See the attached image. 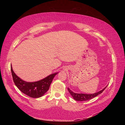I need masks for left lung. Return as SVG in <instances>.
<instances>
[{"label":"left lung","instance_id":"obj_1","mask_svg":"<svg viewBox=\"0 0 125 125\" xmlns=\"http://www.w3.org/2000/svg\"><path fill=\"white\" fill-rule=\"evenodd\" d=\"M107 86H106L103 89H102L101 91H100L99 92H98L97 93H95L93 94L75 93L71 91L69 87H68V90L69 93L70 94L72 95V96L75 100H76L77 101H86V100H90V99L95 97V96H97L98 94H101L103 92V91L105 90V89L106 88Z\"/></svg>","mask_w":125,"mask_h":125}]
</instances>
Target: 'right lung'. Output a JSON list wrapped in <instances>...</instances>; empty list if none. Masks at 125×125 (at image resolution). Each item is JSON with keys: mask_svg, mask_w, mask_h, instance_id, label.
Instances as JSON below:
<instances>
[{"mask_svg": "<svg viewBox=\"0 0 125 125\" xmlns=\"http://www.w3.org/2000/svg\"><path fill=\"white\" fill-rule=\"evenodd\" d=\"M11 71L16 86L23 94L32 98H39L44 95L48 91L53 78L58 73L57 72L51 74L38 81L28 82L21 79L14 73L11 65Z\"/></svg>", "mask_w": 125, "mask_h": 125, "instance_id": "obj_1", "label": "right lung"}]
</instances>
